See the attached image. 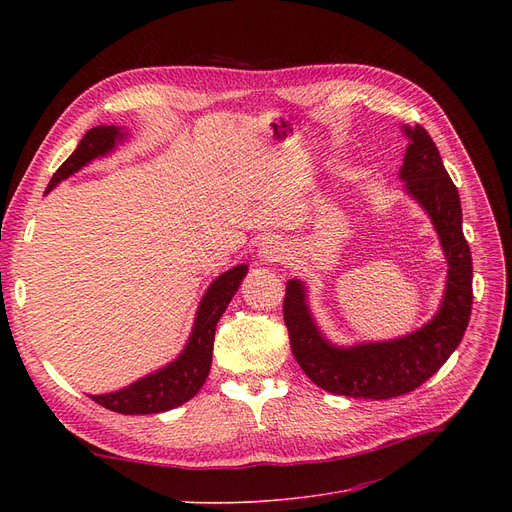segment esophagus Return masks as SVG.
<instances>
[{"mask_svg":"<svg viewBox=\"0 0 512 512\" xmlns=\"http://www.w3.org/2000/svg\"><path fill=\"white\" fill-rule=\"evenodd\" d=\"M284 255H286V249H284V245H282L280 240H276V238H265V240L261 242V247H259V257H261V261H265V263L282 261Z\"/></svg>","mask_w":512,"mask_h":512,"instance_id":"34e87169","label":"esophagus"}]
</instances>
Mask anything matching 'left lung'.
<instances>
[{"label": "left lung", "mask_w": 512, "mask_h": 512, "mask_svg": "<svg viewBox=\"0 0 512 512\" xmlns=\"http://www.w3.org/2000/svg\"><path fill=\"white\" fill-rule=\"evenodd\" d=\"M409 147L400 178L411 197L429 213L448 259V282L436 317L421 330L390 342L351 348L330 344L305 303L299 280L286 284L284 324L292 355L307 378L332 394L386 400L419 388L448 361L465 336L473 305V263L463 234L459 191L450 180L440 151L419 124L405 126Z\"/></svg>", "instance_id": "8db88e82"}]
</instances>
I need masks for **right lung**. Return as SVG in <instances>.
Here are the masks:
<instances>
[{
  "label": "right lung",
  "instance_id": "1",
  "mask_svg": "<svg viewBox=\"0 0 512 512\" xmlns=\"http://www.w3.org/2000/svg\"><path fill=\"white\" fill-rule=\"evenodd\" d=\"M118 137H122V132L116 126L91 128L83 137V141L78 143L76 151L56 170V174H53V178L47 184V193L58 182L87 166L91 159L112 151ZM245 274L247 265H236L220 278L213 280L199 305L193 334L188 338L182 355L174 363L147 375V378L139 382L130 384L124 390L112 394H99L91 398L97 405L122 415L164 413L174 407H180L186 400H191L201 390L209 375L215 326H218L222 313L232 301L234 292L238 290Z\"/></svg>",
  "mask_w": 512,
  "mask_h": 512
}]
</instances>
